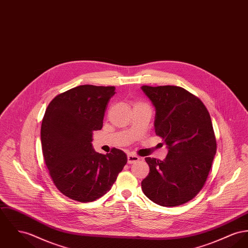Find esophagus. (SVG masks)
<instances>
[{
  "mask_svg": "<svg viewBox=\"0 0 248 248\" xmlns=\"http://www.w3.org/2000/svg\"><path fill=\"white\" fill-rule=\"evenodd\" d=\"M127 158H128V164H133V163H136V162H138L140 160V158L138 156L132 154V153L128 154Z\"/></svg>",
  "mask_w": 248,
  "mask_h": 248,
  "instance_id": "obj_1",
  "label": "esophagus"
}]
</instances>
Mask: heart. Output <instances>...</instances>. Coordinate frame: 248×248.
I'll use <instances>...</instances> for the list:
<instances>
[{
	"instance_id": "1",
	"label": "heart",
	"mask_w": 248,
	"mask_h": 248,
	"mask_svg": "<svg viewBox=\"0 0 248 248\" xmlns=\"http://www.w3.org/2000/svg\"><path fill=\"white\" fill-rule=\"evenodd\" d=\"M136 104H142V103H140V102H137V103H135L134 105H136Z\"/></svg>"
}]
</instances>
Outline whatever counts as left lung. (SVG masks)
<instances>
[{
  "label": "left lung",
  "instance_id": "obj_1",
  "mask_svg": "<svg viewBox=\"0 0 248 248\" xmlns=\"http://www.w3.org/2000/svg\"><path fill=\"white\" fill-rule=\"evenodd\" d=\"M156 108L155 132L167 145L164 161L147 157L144 194L154 203L176 207L195 198L205 185L216 153L211 116L197 96L175 85H143Z\"/></svg>",
  "mask_w": 248,
  "mask_h": 248
}]
</instances>
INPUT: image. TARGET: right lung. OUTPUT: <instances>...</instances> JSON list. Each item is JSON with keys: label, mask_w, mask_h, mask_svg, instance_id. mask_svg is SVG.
Instances as JSON below:
<instances>
[{"label": "right lung", "mask_w": 248, "mask_h": 248, "mask_svg": "<svg viewBox=\"0 0 248 248\" xmlns=\"http://www.w3.org/2000/svg\"><path fill=\"white\" fill-rule=\"evenodd\" d=\"M115 90V86L79 85L57 95L46 109L42 153L52 182L66 198L79 202L101 198L127 164L122 150L114 148L100 154L91 145Z\"/></svg>", "instance_id": "right-lung-1"}]
</instances>
